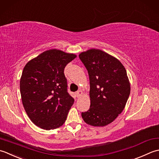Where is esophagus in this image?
<instances>
[{"instance_id": "obj_1", "label": "esophagus", "mask_w": 159, "mask_h": 159, "mask_svg": "<svg viewBox=\"0 0 159 159\" xmlns=\"http://www.w3.org/2000/svg\"><path fill=\"white\" fill-rule=\"evenodd\" d=\"M82 90H78V91L76 92V96H77V98H79L80 97L82 96Z\"/></svg>"}]
</instances>
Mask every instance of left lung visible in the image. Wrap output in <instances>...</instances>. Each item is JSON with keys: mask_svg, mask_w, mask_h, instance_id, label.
Masks as SVG:
<instances>
[{"mask_svg": "<svg viewBox=\"0 0 159 159\" xmlns=\"http://www.w3.org/2000/svg\"><path fill=\"white\" fill-rule=\"evenodd\" d=\"M88 70L90 106L82 112L86 124L105 126L124 111L130 93L126 70L115 57L99 49H90L79 55Z\"/></svg>", "mask_w": 159, "mask_h": 159, "instance_id": "left-lung-1", "label": "left lung"}]
</instances>
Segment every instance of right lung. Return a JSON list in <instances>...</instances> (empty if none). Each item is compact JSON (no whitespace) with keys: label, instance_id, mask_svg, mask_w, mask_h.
I'll use <instances>...</instances> for the list:
<instances>
[{"label":"right lung","instance_id":"add662e5","mask_svg":"<svg viewBox=\"0 0 159 159\" xmlns=\"http://www.w3.org/2000/svg\"><path fill=\"white\" fill-rule=\"evenodd\" d=\"M75 57L72 53L51 49L25 65L20 81L22 104L38 127L49 130L65 122L74 99L68 93L64 70Z\"/></svg>","mask_w":159,"mask_h":159}]
</instances>
